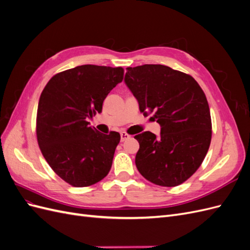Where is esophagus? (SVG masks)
I'll return each instance as SVG.
<instances>
[{
    "label": "esophagus",
    "mask_w": 250,
    "mask_h": 250,
    "mask_svg": "<svg viewBox=\"0 0 250 250\" xmlns=\"http://www.w3.org/2000/svg\"><path fill=\"white\" fill-rule=\"evenodd\" d=\"M128 139H130V135H129V134H128V133L125 132V131L121 132V141L124 142V141H126V140H128Z\"/></svg>",
    "instance_id": "34e87169"
}]
</instances>
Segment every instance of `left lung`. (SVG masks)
I'll use <instances>...</instances> for the list:
<instances>
[{
    "label": "left lung",
    "instance_id": "1",
    "mask_svg": "<svg viewBox=\"0 0 250 250\" xmlns=\"http://www.w3.org/2000/svg\"><path fill=\"white\" fill-rule=\"evenodd\" d=\"M127 86L140 111L152 113L161 137L150 131L135 135L140 149L135 165L142 175L162 187H176L197 171L211 140L206 94L191 75L163 64L127 67Z\"/></svg>",
    "mask_w": 250,
    "mask_h": 250
}]
</instances>
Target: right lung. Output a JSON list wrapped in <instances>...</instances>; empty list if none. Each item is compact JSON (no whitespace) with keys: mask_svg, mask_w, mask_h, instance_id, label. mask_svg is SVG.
Segmentation results:
<instances>
[{"mask_svg":"<svg viewBox=\"0 0 250 250\" xmlns=\"http://www.w3.org/2000/svg\"><path fill=\"white\" fill-rule=\"evenodd\" d=\"M123 77L121 66L84 64L55 74L42 92L37 143L52 170L73 187L95 185L111 168L121 135L99 132L87 118L102 111L104 99Z\"/></svg>","mask_w":250,"mask_h":250,"instance_id":"obj_1","label":"right lung"}]
</instances>
